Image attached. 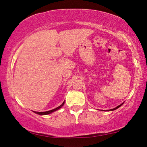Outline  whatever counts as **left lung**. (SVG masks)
Returning a JSON list of instances; mask_svg holds the SVG:
<instances>
[{
    "instance_id": "1",
    "label": "left lung",
    "mask_w": 147,
    "mask_h": 147,
    "mask_svg": "<svg viewBox=\"0 0 147 147\" xmlns=\"http://www.w3.org/2000/svg\"><path fill=\"white\" fill-rule=\"evenodd\" d=\"M122 105H123V103L122 104H121V105H118V107H116V108H115V109H111V110L110 111H114V110H116V109H118V108H119V107H120V106H122Z\"/></svg>"
}]
</instances>
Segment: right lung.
Instances as JSON below:
<instances>
[{
    "label": "right lung",
    "mask_w": 147,
    "mask_h": 147,
    "mask_svg": "<svg viewBox=\"0 0 147 147\" xmlns=\"http://www.w3.org/2000/svg\"><path fill=\"white\" fill-rule=\"evenodd\" d=\"M64 103H65V101H64L63 103L61 105L59 106V107H57V108L54 109H52V110H51V111H46V112H35V111H34V113H36V114H38V115H48V114H50V113H52V112H54V111H55L58 110V109H59L61 108V107L63 105Z\"/></svg>",
    "instance_id": "obj_1"
}]
</instances>
